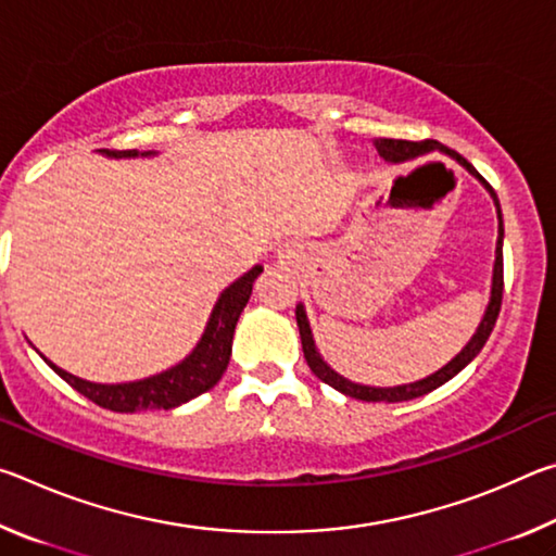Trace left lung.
<instances>
[{"mask_svg": "<svg viewBox=\"0 0 556 556\" xmlns=\"http://www.w3.org/2000/svg\"><path fill=\"white\" fill-rule=\"evenodd\" d=\"M375 147H378V154L382 159H388V162H404V159H412V156H417L421 152H429V149H441L444 154L454 156L460 166H466L468 172L473 174L478 181H481L488 188V191H491L493 201H495V208H497V248H495V267H493V289H491V301H488L483 321H481V326H478V331L473 333V338H470V341L466 343L464 351H460L454 357V361L446 363L444 368L437 370L434 375H429V378H425V380L400 384V388H368V384H357V382L345 380L343 375H338L336 370L328 368V365L324 363V357L318 355L314 336H312V328H308V318H306L304 306H301V304L296 306V326H299V336H301V348H304V357H306L308 368H312V372L316 375L318 380L331 384V388L348 394V397H355V400H363V402H404V400L421 397V394H427L431 390L441 388L444 382H448L451 378H454V375L464 370L478 353H481V348L485 345L488 336H491L493 326L497 321V314H501V304H503V213H501V203H497V195L493 191V186L476 172L473 164H468L464 156L454 152V149L441 147L437 139H425V142H407V139H378Z\"/></svg>", "mask_w": 556, "mask_h": 556, "instance_id": "obj_1", "label": "left lung"}]
</instances>
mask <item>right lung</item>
Masks as SVG:
<instances>
[{
	"label": "right lung",
	"instance_id": "1",
	"mask_svg": "<svg viewBox=\"0 0 556 556\" xmlns=\"http://www.w3.org/2000/svg\"><path fill=\"white\" fill-rule=\"evenodd\" d=\"M108 156H137V152H117V149H100ZM152 154V152H147ZM262 275V267L255 265L248 275H242L238 281L223 291L218 304H215L211 321L205 326V333L193 348V353L184 357L181 363L174 365L152 378L137 380V382H122V384H100L75 378V375L61 370L59 365L51 361H43L51 365L55 375L78 390L83 397L100 404L110 412H142V409H172L188 400L199 397V394L208 392L215 382L223 378L225 368L230 363L232 353V333L235 324L248 306L252 287L255 279Z\"/></svg>",
	"mask_w": 556,
	"mask_h": 556
}]
</instances>
